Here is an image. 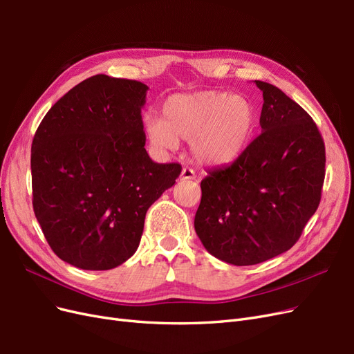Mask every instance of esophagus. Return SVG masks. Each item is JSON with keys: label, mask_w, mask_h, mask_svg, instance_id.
<instances>
[{"label": "esophagus", "mask_w": 354, "mask_h": 354, "mask_svg": "<svg viewBox=\"0 0 354 354\" xmlns=\"http://www.w3.org/2000/svg\"><path fill=\"white\" fill-rule=\"evenodd\" d=\"M180 178L181 180H195L196 178L195 171L192 168H183V171H181V174H180Z\"/></svg>", "instance_id": "obj_1"}]
</instances>
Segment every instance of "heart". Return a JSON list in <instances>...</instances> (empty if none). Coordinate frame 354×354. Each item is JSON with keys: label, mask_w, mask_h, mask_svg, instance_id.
Wrapping results in <instances>:
<instances>
[{"label": "heart", "mask_w": 354, "mask_h": 354, "mask_svg": "<svg viewBox=\"0 0 354 354\" xmlns=\"http://www.w3.org/2000/svg\"><path fill=\"white\" fill-rule=\"evenodd\" d=\"M257 122L254 104L226 91L174 94L162 104V118L149 116L146 136L159 149L173 151L190 140L192 156L207 167L234 162L248 147Z\"/></svg>", "instance_id": "b5f03b06"}]
</instances>
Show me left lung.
<instances>
[{
	"instance_id": "1",
	"label": "left lung",
	"mask_w": 354,
	"mask_h": 354,
	"mask_svg": "<svg viewBox=\"0 0 354 354\" xmlns=\"http://www.w3.org/2000/svg\"><path fill=\"white\" fill-rule=\"evenodd\" d=\"M263 91L261 134L227 167L201 181L195 230L205 250L233 266L273 259L301 236L320 202L325 145L310 115L274 85Z\"/></svg>"
}]
</instances>
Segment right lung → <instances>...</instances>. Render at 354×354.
I'll return each instance as SVG.
<instances>
[{"label": "right lung", "instance_id": "add662e5", "mask_svg": "<svg viewBox=\"0 0 354 354\" xmlns=\"http://www.w3.org/2000/svg\"><path fill=\"white\" fill-rule=\"evenodd\" d=\"M147 90L94 75L56 102L34 136L35 217L51 250L78 269L109 270L130 259L149 207L181 173L146 152Z\"/></svg>", "mask_w": 354, "mask_h": 354}]
</instances>
